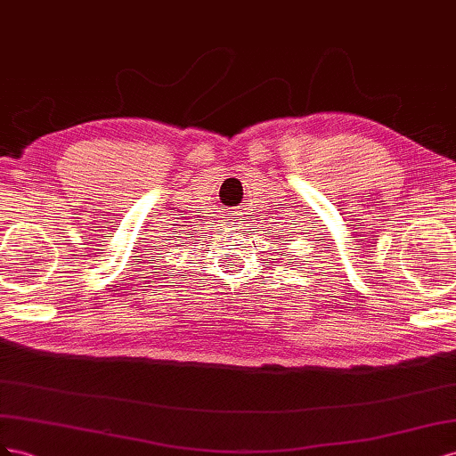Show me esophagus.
I'll use <instances>...</instances> for the list:
<instances>
[{
    "label": "esophagus",
    "mask_w": 456,
    "mask_h": 456,
    "mask_svg": "<svg viewBox=\"0 0 456 456\" xmlns=\"http://www.w3.org/2000/svg\"><path fill=\"white\" fill-rule=\"evenodd\" d=\"M227 227L231 229H242V224H244V212H231L227 214Z\"/></svg>",
    "instance_id": "1"
}]
</instances>
